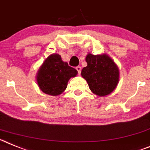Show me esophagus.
I'll use <instances>...</instances> for the list:
<instances>
[{
    "label": "esophagus",
    "instance_id": "34e87169",
    "mask_svg": "<svg viewBox=\"0 0 150 150\" xmlns=\"http://www.w3.org/2000/svg\"><path fill=\"white\" fill-rule=\"evenodd\" d=\"M76 70H77V71H78V74H79V75H80L81 71V66H77Z\"/></svg>",
    "mask_w": 150,
    "mask_h": 150
}]
</instances>
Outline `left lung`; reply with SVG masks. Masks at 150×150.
<instances>
[{
	"label": "left lung",
	"mask_w": 150,
	"mask_h": 150,
	"mask_svg": "<svg viewBox=\"0 0 150 150\" xmlns=\"http://www.w3.org/2000/svg\"><path fill=\"white\" fill-rule=\"evenodd\" d=\"M88 66L81 70V75L88 83L90 89L98 96H106L116 88L119 71L115 62L106 55L86 57Z\"/></svg>",
	"instance_id": "8db88e82"
}]
</instances>
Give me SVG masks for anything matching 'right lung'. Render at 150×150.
<instances>
[{
  "mask_svg": "<svg viewBox=\"0 0 150 150\" xmlns=\"http://www.w3.org/2000/svg\"><path fill=\"white\" fill-rule=\"evenodd\" d=\"M75 69L62 62L59 54H52L44 61L38 71L37 81L39 88L47 94L57 96L67 87L70 78L76 76Z\"/></svg>",
  "mask_w": 150,
  "mask_h": 150,
  "instance_id": "1",
  "label": "right lung"
}]
</instances>
